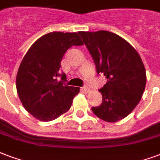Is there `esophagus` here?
Instances as JSON below:
<instances>
[{"instance_id":"esophagus-1","label":"esophagus","mask_w":160,"mask_h":160,"mask_svg":"<svg viewBox=\"0 0 160 160\" xmlns=\"http://www.w3.org/2000/svg\"><path fill=\"white\" fill-rule=\"evenodd\" d=\"M82 91L83 92V93H88V92H90V88H88V87H82Z\"/></svg>"}]
</instances>
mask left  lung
Masks as SVG:
<instances>
[{
  "label": "left lung",
  "instance_id": "obj_1",
  "mask_svg": "<svg viewBox=\"0 0 160 160\" xmlns=\"http://www.w3.org/2000/svg\"><path fill=\"white\" fill-rule=\"evenodd\" d=\"M93 57L98 74L107 82L98 90L102 104L93 114L108 122L127 117L140 101L146 85V71L138 51L127 40L109 31L79 32Z\"/></svg>",
  "mask_w": 160,
  "mask_h": 160
}]
</instances>
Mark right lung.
<instances>
[{
  "instance_id": "right-lung-1",
  "label": "right lung",
  "mask_w": 160,
  "mask_h": 160,
  "mask_svg": "<svg viewBox=\"0 0 160 160\" xmlns=\"http://www.w3.org/2000/svg\"><path fill=\"white\" fill-rule=\"evenodd\" d=\"M82 44L77 33L53 32L37 39L28 50L18 71L16 87L23 107L36 119L53 121L70 110L79 88L64 84L66 74L59 71L67 50Z\"/></svg>"
}]
</instances>
